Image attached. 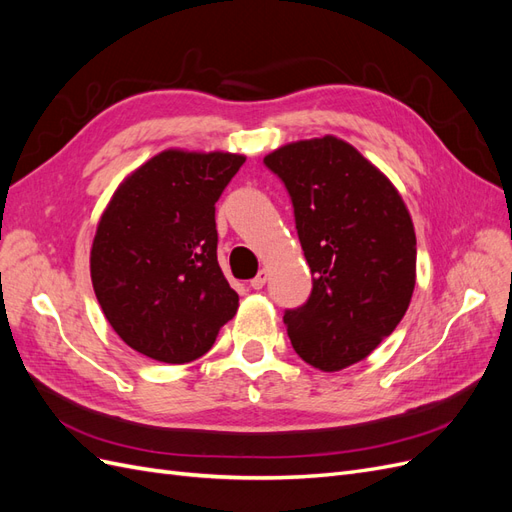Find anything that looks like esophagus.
Returning a JSON list of instances; mask_svg holds the SVG:
<instances>
[{"label": "esophagus", "mask_w": 512, "mask_h": 512, "mask_svg": "<svg viewBox=\"0 0 512 512\" xmlns=\"http://www.w3.org/2000/svg\"><path fill=\"white\" fill-rule=\"evenodd\" d=\"M267 277H269V273H267L265 269H260V271H258V275L254 277V280H250V288H254V290H260L262 286L267 284Z\"/></svg>", "instance_id": "obj_1"}]
</instances>
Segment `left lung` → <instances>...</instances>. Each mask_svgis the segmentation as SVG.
Returning <instances> with one entry per match:
<instances>
[{
    "label": "left lung",
    "instance_id": "1",
    "mask_svg": "<svg viewBox=\"0 0 512 512\" xmlns=\"http://www.w3.org/2000/svg\"><path fill=\"white\" fill-rule=\"evenodd\" d=\"M265 166L286 185L312 271L309 299L284 312L290 344L322 371L359 363L412 299L416 237L404 200L335 136L280 147Z\"/></svg>",
    "mask_w": 512,
    "mask_h": 512
}]
</instances>
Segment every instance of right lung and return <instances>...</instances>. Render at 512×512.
I'll return each mask as SVG.
<instances>
[{
    "label": "right lung",
    "instance_id": "1",
    "mask_svg": "<svg viewBox=\"0 0 512 512\" xmlns=\"http://www.w3.org/2000/svg\"><path fill=\"white\" fill-rule=\"evenodd\" d=\"M245 158L168 149L123 181L91 247V282L106 320L136 352L190 363L237 314L218 265L215 203Z\"/></svg>",
    "mask_w": 512,
    "mask_h": 512
}]
</instances>
